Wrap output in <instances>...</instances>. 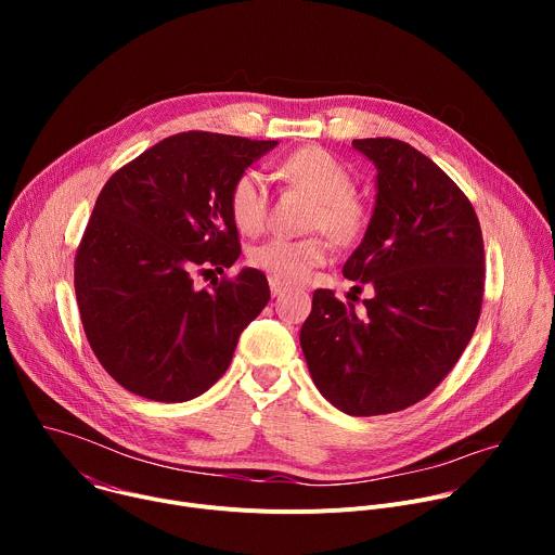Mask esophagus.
Listing matches in <instances>:
<instances>
[{
    "label": "esophagus",
    "mask_w": 555,
    "mask_h": 555,
    "mask_svg": "<svg viewBox=\"0 0 555 555\" xmlns=\"http://www.w3.org/2000/svg\"><path fill=\"white\" fill-rule=\"evenodd\" d=\"M270 292H272V296H281L285 292V285L276 279H270Z\"/></svg>",
    "instance_id": "esophagus-1"
}]
</instances>
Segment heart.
Segmentation results:
<instances>
[{
  "mask_svg": "<svg viewBox=\"0 0 555 555\" xmlns=\"http://www.w3.org/2000/svg\"><path fill=\"white\" fill-rule=\"evenodd\" d=\"M276 173L292 186L315 199L309 228L323 230L338 246L358 244L369 228V208L353 193L351 171L321 146H302L276 165ZM228 210L244 234L263 230L270 212V193L257 171H244L234 178L228 193ZM330 246L321 234L305 240L274 236L250 253V263L281 283H300L327 261Z\"/></svg>",
  "mask_w": 555,
  "mask_h": 555,
  "instance_id": "1",
  "label": "heart"
}]
</instances>
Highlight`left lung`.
Here are the masks:
<instances>
[{
    "mask_svg": "<svg viewBox=\"0 0 555 555\" xmlns=\"http://www.w3.org/2000/svg\"><path fill=\"white\" fill-rule=\"evenodd\" d=\"M353 146L377 169V197L343 274L373 296L358 311L315 289L300 347L323 398L371 417L422 402L452 371L481 315L486 253L477 212L430 157L395 138Z\"/></svg>",
    "mask_w": 555,
    "mask_h": 555,
    "instance_id": "1",
    "label": "left lung"
}]
</instances>
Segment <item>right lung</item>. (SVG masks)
Masks as SVG:
<instances>
[{
    "mask_svg": "<svg viewBox=\"0 0 555 555\" xmlns=\"http://www.w3.org/2000/svg\"><path fill=\"white\" fill-rule=\"evenodd\" d=\"M276 140L182 131L153 144L103 186L74 257V289L103 369L153 402H189L228 369L242 332L270 300L263 272L244 268L228 210L234 178Z\"/></svg>",
    "mask_w": 555,
    "mask_h": 555,
    "instance_id": "obj_1",
    "label": "right lung"
}]
</instances>
